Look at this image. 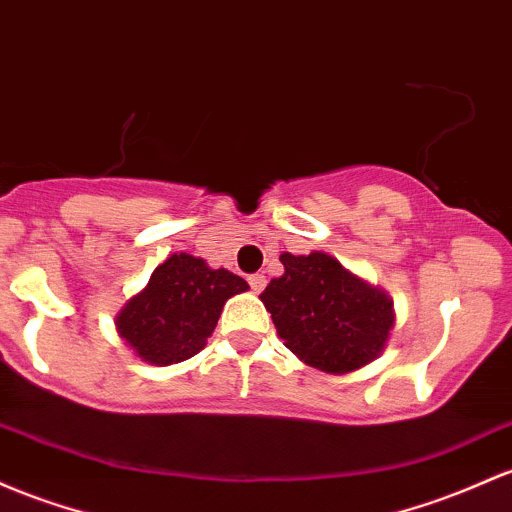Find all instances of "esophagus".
I'll list each match as a JSON object with an SVG mask.
<instances>
[{
  "label": "esophagus",
  "instance_id": "1",
  "mask_svg": "<svg viewBox=\"0 0 512 512\" xmlns=\"http://www.w3.org/2000/svg\"><path fill=\"white\" fill-rule=\"evenodd\" d=\"M247 282H250V289L255 291V294H260V291L265 289L267 279H265V274H250V277H247Z\"/></svg>",
  "mask_w": 512,
  "mask_h": 512
}]
</instances>
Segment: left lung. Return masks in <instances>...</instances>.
Wrapping results in <instances>:
<instances>
[{"mask_svg":"<svg viewBox=\"0 0 512 512\" xmlns=\"http://www.w3.org/2000/svg\"><path fill=\"white\" fill-rule=\"evenodd\" d=\"M284 274L260 299L284 345L323 372H352L381 355L393 325L384 291L352 277L323 252L282 257Z\"/></svg>","mask_w":512,"mask_h":512,"instance_id":"1","label":"left lung"}]
</instances>
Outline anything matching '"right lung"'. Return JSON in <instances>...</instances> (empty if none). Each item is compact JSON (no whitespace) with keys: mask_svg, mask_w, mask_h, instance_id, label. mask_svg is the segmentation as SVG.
I'll return each mask as SVG.
<instances>
[{"mask_svg":"<svg viewBox=\"0 0 512 512\" xmlns=\"http://www.w3.org/2000/svg\"><path fill=\"white\" fill-rule=\"evenodd\" d=\"M247 282L192 255L167 257L148 286L116 316L119 335L150 364H174L204 350L230 296Z\"/></svg>","mask_w":512,"mask_h":512,"instance_id":"obj_1","label":"right lung"}]
</instances>
